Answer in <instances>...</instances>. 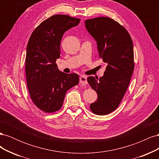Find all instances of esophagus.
Wrapping results in <instances>:
<instances>
[{
	"instance_id": "1",
	"label": "esophagus",
	"mask_w": 159,
	"mask_h": 159,
	"mask_svg": "<svg viewBox=\"0 0 159 159\" xmlns=\"http://www.w3.org/2000/svg\"><path fill=\"white\" fill-rule=\"evenodd\" d=\"M80 82L83 85H86L88 84L87 78H86V77L84 75H81L80 78Z\"/></svg>"
}]
</instances>
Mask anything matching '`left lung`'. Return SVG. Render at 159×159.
Masks as SVG:
<instances>
[{"mask_svg":"<svg viewBox=\"0 0 159 159\" xmlns=\"http://www.w3.org/2000/svg\"><path fill=\"white\" fill-rule=\"evenodd\" d=\"M85 26L97 42L99 57L107 64L102 77L88 78L98 93L90 109L96 115H107L117 108L131 80L134 70L133 41L125 28L108 17L88 19Z\"/></svg>","mask_w":159,"mask_h":159,"instance_id":"left-lung-1","label":"left lung"}]
</instances>
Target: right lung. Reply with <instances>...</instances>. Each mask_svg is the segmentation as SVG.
I'll return each mask as SVG.
<instances>
[{"instance_id": "1", "label": "right lung", "mask_w": 159, "mask_h": 159, "mask_svg": "<svg viewBox=\"0 0 159 159\" xmlns=\"http://www.w3.org/2000/svg\"><path fill=\"white\" fill-rule=\"evenodd\" d=\"M80 22V19L68 15H54L34 30L28 42L25 68L28 89L34 103L44 112L59 110L67 91L79 83L78 74L60 71L56 61L60 57L64 32Z\"/></svg>"}]
</instances>
